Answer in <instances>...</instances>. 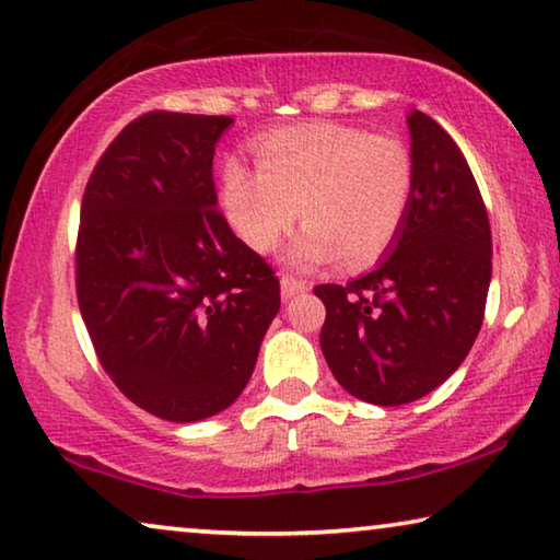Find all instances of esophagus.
<instances>
[{
    "label": "esophagus",
    "instance_id": "esophagus-1",
    "mask_svg": "<svg viewBox=\"0 0 560 560\" xmlns=\"http://www.w3.org/2000/svg\"><path fill=\"white\" fill-rule=\"evenodd\" d=\"M306 289H308L306 281L294 279V277H281V299H283V301L294 299L296 294H304Z\"/></svg>",
    "mask_w": 560,
    "mask_h": 560
}]
</instances>
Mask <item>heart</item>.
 <instances>
[{
  "mask_svg": "<svg viewBox=\"0 0 560 560\" xmlns=\"http://www.w3.org/2000/svg\"><path fill=\"white\" fill-rule=\"evenodd\" d=\"M248 168H221V211L254 252H271L304 214L287 248L294 269H316L343 256L349 266L376 261L396 242L413 201V162L392 137L346 124L316 121L269 135Z\"/></svg>",
  "mask_w": 560,
  "mask_h": 560,
  "instance_id": "heart-1",
  "label": "heart"
}]
</instances>
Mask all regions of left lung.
Wrapping results in <instances>:
<instances>
[{
	"label": "left lung",
	"instance_id": "1",
	"mask_svg": "<svg viewBox=\"0 0 560 560\" xmlns=\"http://www.w3.org/2000/svg\"><path fill=\"white\" fill-rule=\"evenodd\" d=\"M411 131L413 201L374 271L322 283V351L361 401L401 406L431 394L464 363L483 324L491 283V224L456 141L429 114Z\"/></svg>",
	"mask_w": 560,
	"mask_h": 560
}]
</instances>
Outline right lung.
Masks as SVG:
<instances>
[{"mask_svg": "<svg viewBox=\"0 0 560 560\" xmlns=\"http://www.w3.org/2000/svg\"><path fill=\"white\" fill-rule=\"evenodd\" d=\"M232 117L149 112L96 162L77 236V299L106 374L164 421L232 406L281 306L279 279L217 209Z\"/></svg>", "mask_w": 560, "mask_h": 560, "instance_id": "obj_1", "label": "right lung"}]
</instances>
